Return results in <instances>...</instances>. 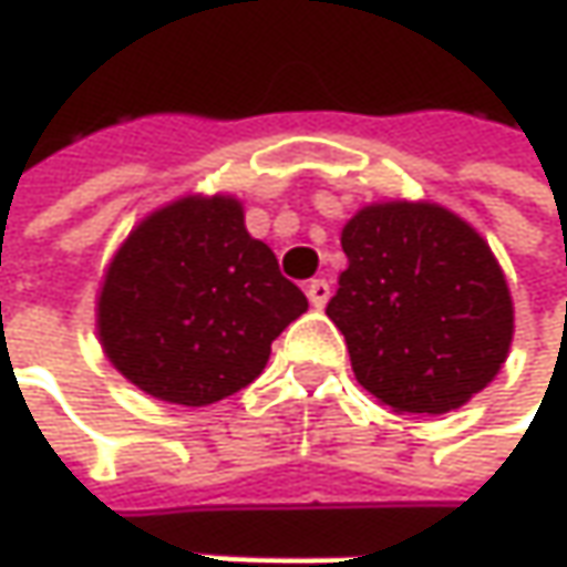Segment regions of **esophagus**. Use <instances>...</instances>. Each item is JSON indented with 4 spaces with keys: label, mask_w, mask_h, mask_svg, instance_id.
Returning a JSON list of instances; mask_svg holds the SVG:
<instances>
[{
    "label": "esophagus",
    "mask_w": 567,
    "mask_h": 567,
    "mask_svg": "<svg viewBox=\"0 0 567 567\" xmlns=\"http://www.w3.org/2000/svg\"><path fill=\"white\" fill-rule=\"evenodd\" d=\"M329 295H332V288H329V282H326V279H310V282H307V298H310V303H313L317 310H320V307H326Z\"/></svg>",
    "instance_id": "34e87169"
}]
</instances>
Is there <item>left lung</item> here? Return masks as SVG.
<instances>
[{"mask_svg":"<svg viewBox=\"0 0 567 567\" xmlns=\"http://www.w3.org/2000/svg\"><path fill=\"white\" fill-rule=\"evenodd\" d=\"M348 269L326 307L354 377L404 414H445L505 363L515 310L486 241L433 204L363 206L344 225Z\"/></svg>","mask_w":567,"mask_h":567,"instance_id":"1","label":"left lung"}]
</instances>
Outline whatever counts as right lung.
Masks as SVG:
<instances>
[{"label":"right lung","instance_id":"1","mask_svg":"<svg viewBox=\"0 0 567 567\" xmlns=\"http://www.w3.org/2000/svg\"><path fill=\"white\" fill-rule=\"evenodd\" d=\"M307 298L231 197H185L137 225L100 291V342L153 399L204 408L260 377Z\"/></svg>","mask_w":567,"mask_h":567}]
</instances>
